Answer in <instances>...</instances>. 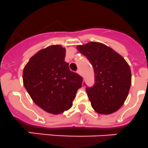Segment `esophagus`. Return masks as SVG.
<instances>
[{
  "mask_svg": "<svg viewBox=\"0 0 148 148\" xmlns=\"http://www.w3.org/2000/svg\"><path fill=\"white\" fill-rule=\"evenodd\" d=\"M77 73L78 74H79V75H80V76H81L82 75V73H81V71L80 70V69H78L77 71Z\"/></svg>",
  "mask_w": 148,
  "mask_h": 148,
  "instance_id": "obj_1",
  "label": "esophagus"
}]
</instances>
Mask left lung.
<instances>
[{"label":"left lung","instance_id":"1","mask_svg":"<svg viewBox=\"0 0 148 148\" xmlns=\"http://www.w3.org/2000/svg\"><path fill=\"white\" fill-rule=\"evenodd\" d=\"M94 68L95 84L86 88L92 108L100 114H110L122 107L132 83L131 69L126 61L112 48L99 42L78 45Z\"/></svg>","mask_w":148,"mask_h":148}]
</instances>
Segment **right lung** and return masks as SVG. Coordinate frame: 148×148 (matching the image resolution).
I'll list each match as a JSON object with an SVG mask.
<instances>
[{"label":"right lung","instance_id":"1","mask_svg":"<svg viewBox=\"0 0 148 148\" xmlns=\"http://www.w3.org/2000/svg\"><path fill=\"white\" fill-rule=\"evenodd\" d=\"M65 48L52 45L40 49L23 70V84L36 105L47 112L59 114L70 109L83 78L64 62Z\"/></svg>","mask_w":148,"mask_h":148}]
</instances>
